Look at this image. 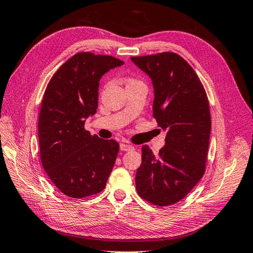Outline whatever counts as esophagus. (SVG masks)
<instances>
[{
    "mask_svg": "<svg viewBox=\"0 0 253 253\" xmlns=\"http://www.w3.org/2000/svg\"><path fill=\"white\" fill-rule=\"evenodd\" d=\"M134 147L132 145H128V144H120V149L122 150V151H130V150H132Z\"/></svg>",
    "mask_w": 253,
    "mask_h": 253,
    "instance_id": "34e87169",
    "label": "esophagus"
}]
</instances>
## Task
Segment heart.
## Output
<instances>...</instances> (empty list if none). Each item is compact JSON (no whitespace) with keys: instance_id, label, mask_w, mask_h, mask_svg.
<instances>
[{"instance_id":"heart-1","label":"heart","mask_w":253,"mask_h":253,"mask_svg":"<svg viewBox=\"0 0 253 253\" xmlns=\"http://www.w3.org/2000/svg\"><path fill=\"white\" fill-rule=\"evenodd\" d=\"M134 81H135V80H130V81H128V83H130V82H134Z\"/></svg>"}]
</instances>
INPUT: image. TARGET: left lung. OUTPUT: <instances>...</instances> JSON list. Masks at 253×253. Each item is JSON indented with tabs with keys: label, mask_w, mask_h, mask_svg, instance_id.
<instances>
[{
	"label": "left lung",
	"mask_w": 253,
	"mask_h": 253,
	"mask_svg": "<svg viewBox=\"0 0 253 253\" xmlns=\"http://www.w3.org/2000/svg\"><path fill=\"white\" fill-rule=\"evenodd\" d=\"M131 59L153 81V116L167 133L158 156L147 145L142 147L136 190L150 204L171 206L205 173L211 131L209 102L198 76L179 55L165 52Z\"/></svg>",
	"instance_id": "1"
}]
</instances>
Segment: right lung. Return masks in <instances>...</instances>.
Listing matches in <instances>:
<instances>
[{
  "mask_svg": "<svg viewBox=\"0 0 253 253\" xmlns=\"http://www.w3.org/2000/svg\"><path fill=\"white\" fill-rule=\"evenodd\" d=\"M123 61L107 55L78 53L55 72L39 116V144L44 170L61 193L84 198L105 188L119 144L84 128L98 106L99 80Z\"/></svg>",
  "mask_w": 253,
  "mask_h": 253,
  "instance_id": "add662e5",
  "label": "right lung"
}]
</instances>
